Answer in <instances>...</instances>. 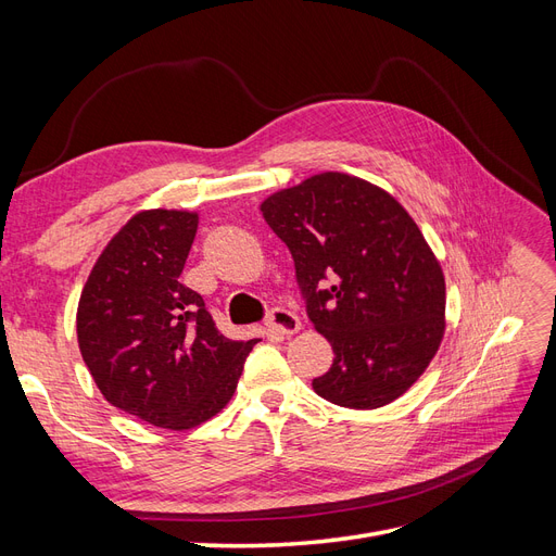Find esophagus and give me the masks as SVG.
I'll return each mask as SVG.
<instances>
[{
  "mask_svg": "<svg viewBox=\"0 0 556 556\" xmlns=\"http://www.w3.org/2000/svg\"><path fill=\"white\" fill-rule=\"evenodd\" d=\"M301 329V319L285 308H274L266 315V331L276 336H292Z\"/></svg>",
  "mask_w": 556,
  "mask_h": 556,
  "instance_id": "34e87169",
  "label": "esophagus"
}]
</instances>
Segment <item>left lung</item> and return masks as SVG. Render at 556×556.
Returning <instances> with one entry per match:
<instances>
[{
	"label": "left lung",
	"mask_w": 556,
	"mask_h": 556,
	"mask_svg": "<svg viewBox=\"0 0 556 556\" xmlns=\"http://www.w3.org/2000/svg\"><path fill=\"white\" fill-rule=\"evenodd\" d=\"M290 248L311 323L333 348L313 390L371 410L425 374L445 331V278L399 201L357 176L327 172L260 206Z\"/></svg>",
	"instance_id": "left-lung-1"
}]
</instances>
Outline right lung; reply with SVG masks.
Segmentation results:
<instances>
[{
	"label": "right lung",
	"instance_id": "add662e5",
	"mask_svg": "<svg viewBox=\"0 0 556 556\" xmlns=\"http://www.w3.org/2000/svg\"><path fill=\"white\" fill-rule=\"evenodd\" d=\"M197 225L190 211L134 215L92 266L76 313L80 355L99 392L174 431L227 406L257 343L223 336L201 294L180 282Z\"/></svg>",
	"mask_w": 556,
	"mask_h": 556
}]
</instances>
